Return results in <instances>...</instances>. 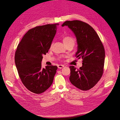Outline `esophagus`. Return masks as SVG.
Returning <instances> with one entry per match:
<instances>
[{
	"mask_svg": "<svg viewBox=\"0 0 120 120\" xmlns=\"http://www.w3.org/2000/svg\"><path fill=\"white\" fill-rule=\"evenodd\" d=\"M64 67V65H58V68H63Z\"/></svg>",
	"mask_w": 120,
	"mask_h": 120,
	"instance_id": "esophagus-1",
	"label": "esophagus"
}]
</instances>
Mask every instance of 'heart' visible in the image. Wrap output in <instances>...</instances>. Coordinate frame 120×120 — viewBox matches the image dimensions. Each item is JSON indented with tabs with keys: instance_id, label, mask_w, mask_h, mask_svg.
Listing matches in <instances>:
<instances>
[{
	"instance_id": "1",
	"label": "heart",
	"mask_w": 120,
	"mask_h": 120,
	"mask_svg": "<svg viewBox=\"0 0 120 120\" xmlns=\"http://www.w3.org/2000/svg\"><path fill=\"white\" fill-rule=\"evenodd\" d=\"M62 41L63 42L65 45L67 46L69 44H73L74 45L75 44V39L74 38L71 36H65L62 37Z\"/></svg>"
}]
</instances>
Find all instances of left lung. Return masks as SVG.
Listing matches in <instances>:
<instances>
[{
    "label": "left lung",
    "instance_id": "8db88e82",
    "mask_svg": "<svg viewBox=\"0 0 120 120\" xmlns=\"http://www.w3.org/2000/svg\"><path fill=\"white\" fill-rule=\"evenodd\" d=\"M67 26L76 37V58L83 59V65L76 69L70 66L71 83L82 90L91 89L101 78L104 71L105 51L95 30L86 23L79 20L66 21Z\"/></svg>",
    "mask_w": 120,
    "mask_h": 120
}]
</instances>
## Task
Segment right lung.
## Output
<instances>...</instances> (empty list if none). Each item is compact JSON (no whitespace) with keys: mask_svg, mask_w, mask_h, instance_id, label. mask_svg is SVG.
I'll return each mask as SVG.
<instances>
[{"mask_svg":"<svg viewBox=\"0 0 120 120\" xmlns=\"http://www.w3.org/2000/svg\"><path fill=\"white\" fill-rule=\"evenodd\" d=\"M47 24L29 30L17 46L15 60L22 83L30 91L40 94L52 84L57 67H41L43 55L46 54L56 34L57 25Z\"/></svg>","mask_w":120,"mask_h":120,"instance_id":"add662e5","label":"right lung"}]
</instances>
